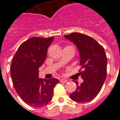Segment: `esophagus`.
I'll return each mask as SVG.
<instances>
[{
    "instance_id": "34e87169",
    "label": "esophagus",
    "mask_w": 120,
    "mask_h": 120,
    "mask_svg": "<svg viewBox=\"0 0 120 120\" xmlns=\"http://www.w3.org/2000/svg\"><path fill=\"white\" fill-rule=\"evenodd\" d=\"M67 79H61L60 80V81L61 82H66L67 81Z\"/></svg>"
}]
</instances>
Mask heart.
I'll use <instances>...</instances> for the list:
<instances>
[{
  "label": "heart",
  "instance_id": "heart-1",
  "mask_svg": "<svg viewBox=\"0 0 120 120\" xmlns=\"http://www.w3.org/2000/svg\"><path fill=\"white\" fill-rule=\"evenodd\" d=\"M65 48H72V49H74V48L72 46H66L65 47Z\"/></svg>",
  "mask_w": 120,
  "mask_h": 120
}]
</instances>
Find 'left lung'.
<instances>
[{"mask_svg":"<svg viewBox=\"0 0 120 120\" xmlns=\"http://www.w3.org/2000/svg\"><path fill=\"white\" fill-rule=\"evenodd\" d=\"M64 37L78 47L81 66L79 74L84 80L79 85L74 81L77 88L70 97L78 102H90L100 92L107 76V60L104 49L94 38L81 33L73 32Z\"/></svg>","mask_w":120,"mask_h":120,"instance_id":"1","label":"left lung"}]
</instances>
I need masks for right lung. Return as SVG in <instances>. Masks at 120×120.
<instances>
[{"label":"right lung","mask_w":120,"mask_h":120,"mask_svg":"<svg viewBox=\"0 0 120 120\" xmlns=\"http://www.w3.org/2000/svg\"><path fill=\"white\" fill-rule=\"evenodd\" d=\"M53 39L30 38L19 46L12 60L11 76L14 87L24 102L32 107L47 105L59 82L54 78H39V68L46 60L47 50Z\"/></svg>","instance_id":"1"}]
</instances>
